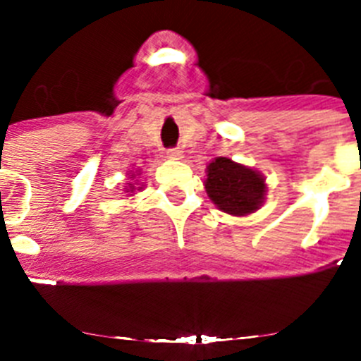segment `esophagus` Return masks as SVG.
I'll list each match as a JSON object with an SVG mask.
<instances>
[{"instance_id": "1", "label": "esophagus", "mask_w": 361, "mask_h": 361, "mask_svg": "<svg viewBox=\"0 0 361 361\" xmlns=\"http://www.w3.org/2000/svg\"><path fill=\"white\" fill-rule=\"evenodd\" d=\"M168 159H171V161H178V159H183V149H178V148H171L168 149Z\"/></svg>"}]
</instances>
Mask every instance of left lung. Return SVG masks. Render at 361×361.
Segmentation results:
<instances>
[{"label":"left lung","mask_w":361,"mask_h":361,"mask_svg":"<svg viewBox=\"0 0 361 361\" xmlns=\"http://www.w3.org/2000/svg\"><path fill=\"white\" fill-rule=\"evenodd\" d=\"M204 188L220 212L247 216L262 208L266 200V177L250 166L228 157H216L206 166Z\"/></svg>","instance_id":"1"}]
</instances>
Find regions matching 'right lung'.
<instances>
[{"label":"right lung","instance_id":"right-lung-1","mask_svg":"<svg viewBox=\"0 0 361 361\" xmlns=\"http://www.w3.org/2000/svg\"><path fill=\"white\" fill-rule=\"evenodd\" d=\"M126 175H128V183L124 186V191L128 193V197H132L135 191H141L145 188V184L139 183V178H137V175H141V170H130Z\"/></svg>","mask_w":361,"mask_h":361}]
</instances>
